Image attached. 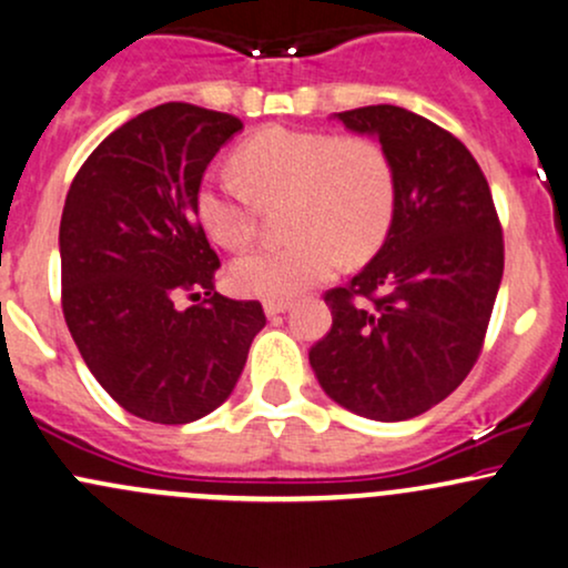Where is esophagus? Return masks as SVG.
<instances>
[{
  "label": "esophagus",
  "mask_w": 568,
  "mask_h": 568,
  "mask_svg": "<svg viewBox=\"0 0 568 568\" xmlns=\"http://www.w3.org/2000/svg\"><path fill=\"white\" fill-rule=\"evenodd\" d=\"M291 310V302H264V312H266V317H277V315H283V312H288Z\"/></svg>",
  "instance_id": "34e87169"
}]
</instances>
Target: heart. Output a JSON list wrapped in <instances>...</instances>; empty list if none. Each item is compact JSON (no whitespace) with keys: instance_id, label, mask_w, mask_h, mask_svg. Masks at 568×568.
<instances>
[{"instance_id":"1","label":"heart","mask_w":568,"mask_h":568,"mask_svg":"<svg viewBox=\"0 0 568 568\" xmlns=\"http://www.w3.org/2000/svg\"><path fill=\"white\" fill-rule=\"evenodd\" d=\"M230 175H205L194 213L213 243L243 247L256 232V202L288 197L296 240L234 258L230 285L243 296L285 302L331 277L347 262H366L387 240L397 205L393 158L368 135L264 128L234 152Z\"/></svg>"}]
</instances>
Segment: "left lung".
I'll return each mask as SVG.
<instances>
[{"instance_id": "1", "label": "left lung", "mask_w": 568, "mask_h": 568, "mask_svg": "<svg viewBox=\"0 0 568 568\" xmlns=\"http://www.w3.org/2000/svg\"><path fill=\"white\" fill-rule=\"evenodd\" d=\"M334 116L387 149L397 205L379 253L325 293L334 325L310 366L352 414L414 419L478 361L505 270L501 226L484 171L448 130L389 103Z\"/></svg>"}]
</instances>
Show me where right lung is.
<instances>
[{"instance_id": "add662e5", "label": "right lung", "mask_w": 568, "mask_h": 568, "mask_svg": "<svg viewBox=\"0 0 568 568\" xmlns=\"http://www.w3.org/2000/svg\"><path fill=\"white\" fill-rule=\"evenodd\" d=\"M237 116L162 103L116 128L71 181L61 216L63 317L98 384L133 416L189 425L232 395L258 302L213 288L221 266L194 213ZM181 292L202 305L174 306Z\"/></svg>"}]
</instances>
